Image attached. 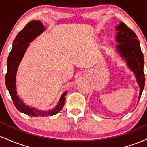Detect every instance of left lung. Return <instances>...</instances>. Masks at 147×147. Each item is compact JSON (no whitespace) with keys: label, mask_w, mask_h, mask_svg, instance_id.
<instances>
[{"label":"left lung","mask_w":147,"mask_h":147,"mask_svg":"<svg viewBox=\"0 0 147 147\" xmlns=\"http://www.w3.org/2000/svg\"><path fill=\"white\" fill-rule=\"evenodd\" d=\"M117 35L115 41L117 42V50L120 57L126 60L128 67L132 70L140 87V99L144 87L145 77L144 74V56L142 52L140 41L134 32L123 22L116 27Z\"/></svg>","instance_id":"left-lung-1"}]
</instances>
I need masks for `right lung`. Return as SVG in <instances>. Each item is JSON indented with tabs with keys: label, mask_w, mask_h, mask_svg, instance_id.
<instances>
[{
	"label": "right lung",
	"mask_w": 147,
	"mask_h": 147,
	"mask_svg": "<svg viewBox=\"0 0 147 147\" xmlns=\"http://www.w3.org/2000/svg\"><path fill=\"white\" fill-rule=\"evenodd\" d=\"M45 28L39 21L29 22L15 38L12 44V49L7 59V70L5 75V84L12 99L15 107L20 112L32 117H46L58 113L63 109L65 101V96L68 92H65L61 97L59 102L53 109L48 111H41L35 108L25 105L18 97L16 89V75L20 62L23 59L29 43L34 40L38 35L45 31Z\"/></svg>",
	"instance_id": "add662e5"
}]
</instances>
